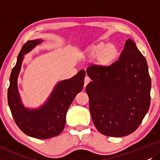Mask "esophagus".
Wrapping results in <instances>:
<instances>
[{
  "label": "esophagus",
  "mask_w": 160,
  "mask_h": 160,
  "mask_svg": "<svg viewBox=\"0 0 160 160\" xmlns=\"http://www.w3.org/2000/svg\"><path fill=\"white\" fill-rule=\"evenodd\" d=\"M90 82H91V79L86 76V77L85 78V80H84V87H86V85L88 84Z\"/></svg>",
  "instance_id": "esophagus-1"
}]
</instances>
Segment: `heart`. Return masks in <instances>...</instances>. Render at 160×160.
<instances>
[{
	"instance_id": "heart-1",
	"label": "heart",
	"mask_w": 160,
	"mask_h": 160,
	"mask_svg": "<svg viewBox=\"0 0 160 160\" xmlns=\"http://www.w3.org/2000/svg\"><path fill=\"white\" fill-rule=\"evenodd\" d=\"M120 51L118 46L109 42H99L92 46L83 53L88 58H98V62L102 66H109L118 59Z\"/></svg>"
}]
</instances>
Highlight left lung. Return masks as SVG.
<instances>
[{
    "label": "left lung",
    "mask_w": 160,
    "mask_h": 160,
    "mask_svg": "<svg viewBox=\"0 0 160 160\" xmlns=\"http://www.w3.org/2000/svg\"><path fill=\"white\" fill-rule=\"evenodd\" d=\"M86 86L93 124L107 136L122 137L141 125L150 106L151 78L147 60L131 39L109 66H91Z\"/></svg>",
    "instance_id": "obj_1"
}]
</instances>
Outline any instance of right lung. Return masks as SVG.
Instances as JSON below:
<instances>
[{"instance_id":"obj_1","label":"right lung","mask_w":160,"mask_h":160,"mask_svg":"<svg viewBox=\"0 0 160 160\" xmlns=\"http://www.w3.org/2000/svg\"><path fill=\"white\" fill-rule=\"evenodd\" d=\"M41 42L39 39L28 40L22 47L11 73L8 103L16 124L24 133L35 138L47 139L58 136L64 130L67 110L76 95L82 91L85 72L82 69L70 79L58 82L48 100L40 109L24 108L17 91V77L23 56Z\"/></svg>"}]
</instances>
